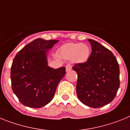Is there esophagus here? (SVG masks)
Listing matches in <instances>:
<instances>
[{"label": "esophagus", "instance_id": "34e87169", "mask_svg": "<svg viewBox=\"0 0 130 130\" xmlns=\"http://www.w3.org/2000/svg\"><path fill=\"white\" fill-rule=\"evenodd\" d=\"M72 69V65H71V64H67V65H66V71H71V70Z\"/></svg>", "mask_w": 130, "mask_h": 130}]
</instances>
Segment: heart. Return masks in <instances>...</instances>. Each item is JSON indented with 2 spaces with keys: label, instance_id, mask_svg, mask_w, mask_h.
<instances>
[{
  "label": "heart",
  "instance_id": "b5f03b06",
  "mask_svg": "<svg viewBox=\"0 0 130 130\" xmlns=\"http://www.w3.org/2000/svg\"><path fill=\"white\" fill-rule=\"evenodd\" d=\"M59 54L64 59H71L74 63H82L88 59L90 48L86 44L80 43H67L59 49Z\"/></svg>",
  "mask_w": 130,
  "mask_h": 130
}]
</instances>
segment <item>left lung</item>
<instances>
[{
	"mask_svg": "<svg viewBox=\"0 0 130 130\" xmlns=\"http://www.w3.org/2000/svg\"><path fill=\"white\" fill-rule=\"evenodd\" d=\"M92 51L87 61L76 63V94L86 105L99 108L115 99L120 86V69L117 58L109 49L88 39Z\"/></svg>",
	"mask_w": 130,
	"mask_h": 130,
	"instance_id": "left-lung-1",
	"label": "left lung"
}]
</instances>
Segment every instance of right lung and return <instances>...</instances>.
Here are the masks:
<instances>
[{
    "mask_svg": "<svg viewBox=\"0 0 130 130\" xmlns=\"http://www.w3.org/2000/svg\"><path fill=\"white\" fill-rule=\"evenodd\" d=\"M59 40L37 38L18 52L11 67L12 90L27 107L40 108L52 100L57 84L65 76V67L48 66L47 50Z\"/></svg>",
    "mask_w": 130,
    "mask_h": 130,
    "instance_id": "add662e5",
    "label": "right lung"
}]
</instances>
